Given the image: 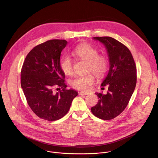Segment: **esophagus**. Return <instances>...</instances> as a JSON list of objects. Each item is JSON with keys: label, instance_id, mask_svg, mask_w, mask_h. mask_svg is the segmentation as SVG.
I'll return each instance as SVG.
<instances>
[{"label": "esophagus", "instance_id": "esophagus-1", "mask_svg": "<svg viewBox=\"0 0 158 158\" xmlns=\"http://www.w3.org/2000/svg\"><path fill=\"white\" fill-rule=\"evenodd\" d=\"M79 94L81 95V96H85V95L89 94V93H87V92H81V93H79Z\"/></svg>", "mask_w": 158, "mask_h": 158}]
</instances>
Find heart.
Masks as SVG:
<instances>
[{
	"label": "heart",
	"instance_id": "obj_1",
	"mask_svg": "<svg viewBox=\"0 0 158 158\" xmlns=\"http://www.w3.org/2000/svg\"><path fill=\"white\" fill-rule=\"evenodd\" d=\"M73 54L78 59L87 61L85 74L77 76L69 81L71 86L80 91H86L93 85L96 77H104L107 73L109 62L108 58L104 55L99 54L98 50L89 44H83L76 47ZM59 66L62 71L66 75H72L74 73V62L72 59L63 56L59 61Z\"/></svg>",
	"mask_w": 158,
	"mask_h": 158
}]
</instances>
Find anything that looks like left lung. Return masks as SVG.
<instances>
[{"instance_id": "8db88e82", "label": "left lung", "mask_w": 158, "mask_h": 158, "mask_svg": "<svg viewBox=\"0 0 158 158\" xmlns=\"http://www.w3.org/2000/svg\"><path fill=\"white\" fill-rule=\"evenodd\" d=\"M106 48L110 62L107 76L101 86H108L106 94L96 93L99 101L92 113L103 120L119 116L127 106L136 85V66L129 49L110 37H94Z\"/></svg>"}]
</instances>
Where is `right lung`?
I'll use <instances>...</instances> for the list:
<instances>
[{
    "label": "right lung",
    "instance_id": "obj_1",
    "mask_svg": "<svg viewBox=\"0 0 158 158\" xmlns=\"http://www.w3.org/2000/svg\"><path fill=\"white\" fill-rule=\"evenodd\" d=\"M65 40H49L34 47L27 55L20 72V84L27 102L40 118L54 121L69 111L78 93L67 89L59 66ZM60 87L61 90L56 93Z\"/></svg>",
    "mask_w": 158,
    "mask_h": 158
}]
</instances>
